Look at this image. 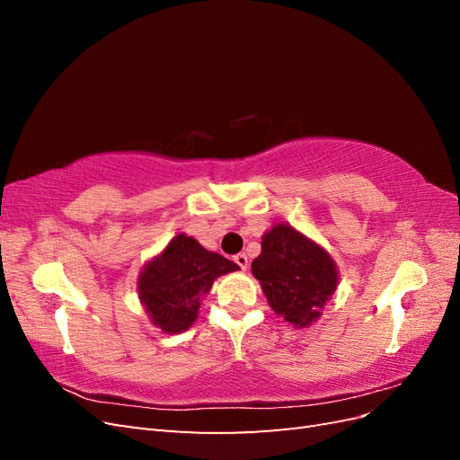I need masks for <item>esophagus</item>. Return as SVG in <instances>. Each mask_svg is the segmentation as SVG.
<instances>
[{"instance_id": "obj_1", "label": "esophagus", "mask_w": 460, "mask_h": 460, "mask_svg": "<svg viewBox=\"0 0 460 460\" xmlns=\"http://www.w3.org/2000/svg\"><path fill=\"white\" fill-rule=\"evenodd\" d=\"M234 261L238 262V267L242 269V270H247V267H249V257L245 255V253H238L234 257Z\"/></svg>"}]
</instances>
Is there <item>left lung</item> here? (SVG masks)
I'll return each instance as SVG.
<instances>
[{
	"mask_svg": "<svg viewBox=\"0 0 460 460\" xmlns=\"http://www.w3.org/2000/svg\"><path fill=\"white\" fill-rule=\"evenodd\" d=\"M252 272L270 309L294 328L316 323L340 284L336 261L288 222H276L262 234Z\"/></svg>",
	"mask_w": 460,
	"mask_h": 460,
	"instance_id": "8db88e82",
	"label": "left lung"
}]
</instances>
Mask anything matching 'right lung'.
<instances>
[{
  "instance_id": "right-lung-1",
  "label": "right lung",
  "mask_w": 460,
  "mask_h": 460,
  "mask_svg": "<svg viewBox=\"0 0 460 460\" xmlns=\"http://www.w3.org/2000/svg\"><path fill=\"white\" fill-rule=\"evenodd\" d=\"M234 270H240L238 264L180 232L144 264L136 282L137 297L153 326L164 333H180L198 320L201 299L217 278Z\"/></svg>"
}]
</instances>
